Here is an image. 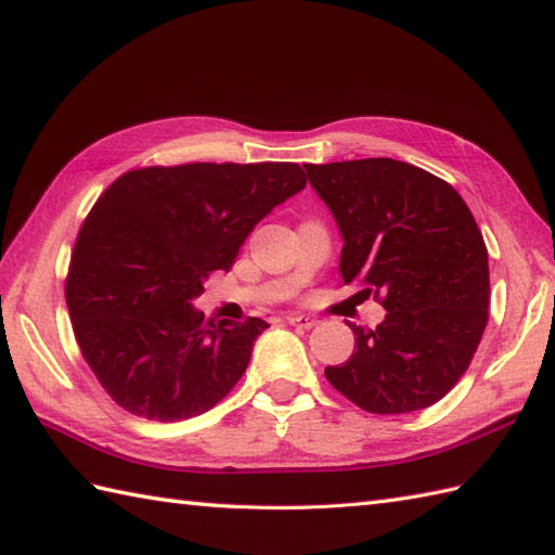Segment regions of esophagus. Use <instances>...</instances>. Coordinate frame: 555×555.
I'll return each instance as SVG.
<instances>
[{"label": "esophagus", "instance_id": "34e87169", "mask_svg": "<svg viewBox=\"0 0 555 555\" xmlns=\"http://www.w3.org/2000/svg\"><path fill=\"white\" fill-rule=\"evenodd\" d=\"M288 324H291V326H298V328L309 331V328H314V326H317V319H312V317H305V314H291V317H288Z\"/></svg>", "mask_w": 555, "mask_h": 555}]
</instances>
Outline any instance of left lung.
Returning a JSON list of instances; mask_svg holds the SVG:
<instances>
[{"instance_id": "left-lung-1", "label": "left lung", "mask_w": 555, "mask_h": 555, "mask_svg": "<svg viewBox=\"0 0 555 555\" xmlns=\"http://www.w3.org/2000/svg\"><path fill=\"white\" fill-rule=\"evenodd\" d=\"M343 236L340 274L380 300L376 328L326 378L371 414L430 406L470 366L487 326L489 264L475 217L444 179L392 158L305 165Z\"/></svg>"}]
</instances>
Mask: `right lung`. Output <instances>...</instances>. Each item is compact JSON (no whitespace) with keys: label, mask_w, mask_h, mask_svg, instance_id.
Segmentation results:
<instances>
[{"label":"right lung","mask_w":555,"mask_h":555,"mask_svg":"<svg viewBox=\"0 0 555 555\" xmlns=\"http://www.w3.org/2000/svg\"><path fill=\"white\" fill-rule=\"evenodd\" d=\"M305 184L295 163H189L130 170L101 193L75 241L66 302L85 362L125 411L193 418L241 380L269 324H212L191 302Z\"/></svg>","instance_id":"1"}]
</instances>
